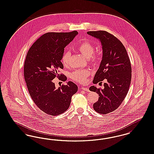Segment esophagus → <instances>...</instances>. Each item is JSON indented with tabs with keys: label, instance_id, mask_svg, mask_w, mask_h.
Wrapping results in <instances>:
<instances>
[{
	"label": "esophagus",
	"instance_id": "1",
	"mask_svg": "<svg viewBox=\"0 0 154 154\" xmlns=\"http://www.w3.org/2000/svg\"><path fill=\"white\" fill-rule=\"evenodd\" d=\"M82 90H83L85 91H90L89 89L86 88H82Z\"/></svg>",
	"mask_w": 154,
	"mask_h": 154
}]
</instances>
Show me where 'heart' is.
I'll list each match as a JSON object with an SVG mask.
<instances>
[{
	"instance_id": "1",
	"label": "heart",
	"mask_w": 154,
	"mask_h": 154,
	"mask_svg": "<svg viewBox=\"0 0 154 154\" xmlns=\"http://www.w3.org/2000/svg\"><path fill=\"white\" fill-rule=\"evenodd\" d=\"M77 50L85 57H89V60L91 63L95 64L99 60L100 55L98 52H94V47L91 42L85 41L80 43L77 47ZM70 52L65 51L62 55L61 61L63 65L67 66L69 64ZM89 72L88 70H75L70 74L71 79L75 82L84 83L89 76Z\"/></svg>"
}]
</instances>
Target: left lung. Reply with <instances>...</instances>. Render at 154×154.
<instances>
[{
	"label": "left lung",
	"instance_id": "left-lung-1",
	"mask_svg": "<svg viewBox=\"0 0 154 154\" xmlns=\"http://www.w3.org/2000/svg\"><path fill=\"white\" fill-rule=\"evenodd\" d=\"M87 33L99 39L102 45V60L93 83L100 84L104 79L106 82L104 89L92 86L89 90L99 96L93 104L94 110L106 115L116 110L126 97L131 78V61L126 48L113 35L104 30Z\"/></svg>",
	"mask_w": 154,
	"mask_h": 154
}]
</instances>
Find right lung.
Instances as JSON below:
<instances>
[{
    "mask_svg": "<svg viewBox=\"0 0 154 154\" xmlns=\"http://www.w3.org/2000/svg\"><path fill=\"white\" fill-rule=\"evenodd\" d=\"M77 34V31L45 33L33 43L26 56L23 75L29 93L38 107L49 115L66 111L72 95L78 90L77 86L71 81L59 88L52 81L55 77L66 81L65 75L58 74L64 68L61 57L65 47Z\"/></svg>",
    "mask_w": 154,
    "mask_h": 154,
    "instance_id": "obj_1",
    "label": "right lung"
}]
</instances>
